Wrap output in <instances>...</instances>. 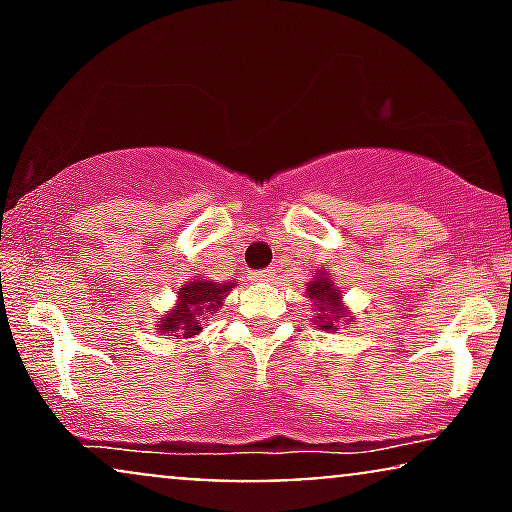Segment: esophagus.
Here are the masks:
<instances>
[{
    "instance_id": "34e87169",
    "label": "esophagus",
    "mask_w": 512,
    "mask_h": 512,
    "mask_svg": "<svg viewBox=\"0 0 512 512\" xmlns=\"http://www.w3.org/2000/svg\"><path fill=\"white\" fill-rule=\"evenodd\" d=\"M274 279H276V269L274 267L257 269V272H250L252 284H264V281H274Z\"/></svg>"
}]
</instances>
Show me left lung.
Wrapping results in <instances>:
<instances>
[{"label": "left lung", "instance_id": "left-lung-1", "mask_svg": "<svg viewBox=\"0 0 512 512\" xmlns=\"http://www.w3.org/2000/svg\"><path fill=\"white\" fill-rule=\"evenodd\" d=\"M305 293H308V298H313L315 301V308H317L315 322L322 327V330H339V322L346 320V317H349V322H354L351 320V315H346L342 305V291L332 284V279L325 272L315 274V279L310 281Z\"/></svg>", "mask_w": 512, "mask_h": 512}]
</instances>
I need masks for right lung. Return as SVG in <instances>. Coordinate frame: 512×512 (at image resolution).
Returning a JSON list of instances; mask_svg holds the SVG:
<instances>
[{
  "mask_svg": "<svg viewBox=\"0 0 512 512\" xmlns=\"http://www.w3.org/2000/svg\"><path fill=\"white\" fill-rule=\"evenodd\" d=\"M233 291V281L219 284L209 279H192L178 289V303L173 310H168L166 317H158V330L166 337L190 339L202 332L204 313H216L221 308L223 296Z\"/></svg>",
  "mask_w": 512,
  "mask_h": 512,
  "instance_id": "right-lung-1",
  "label": "right lung"
}]
</instances>
